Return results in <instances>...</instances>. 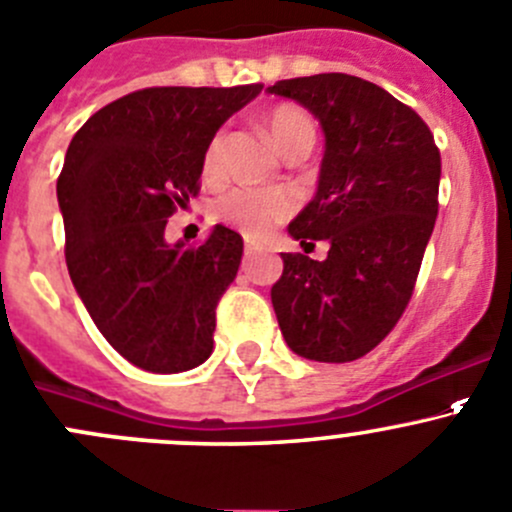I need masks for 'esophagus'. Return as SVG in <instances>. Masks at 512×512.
Instances as JSON below:
<instances>
[{"label": "esophagus", "mask_w": 512, "mask_h": 512, "mask_svg": "<svg viewBox=\"0 0 512 512\" xmlns=\"http://www.w3.org/2000/svg\"><path fill=\"white\" fill-rule=\"evenodd\" d=\"M245 250L247 252H257V250H265V245H260V242H255V240H250V237H247V240H245Z\"/></svg>", "instance_id": "esophagus-1"}]
</instances>
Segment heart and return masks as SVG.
<instances>
[{
  "label": "heart",
  "mask_w": 512,
  "mask_h": 512,
  "mask_svg": "<svg viewBox=\"0 0 512 512\" xmlns=\"http://www.w3.org/2000/svg\"><path fill=\"white\" fill-rule=\"evenodd\" d=\"M267 132L277 150H285L295 140H315L312 119L302 109L282 104L267 114ZM222 155H225V132H215L210 137L202 155V172L207 177H220ZM217 212L225 222L237 227L250 237H262L295 212V197L277 187H235L225 192L217 202Z\"/></svg>",
  "instance_id": "b5f03b06"
}]
</instances>
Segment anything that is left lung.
Instances as JSON below:
<instances>
[{"instance_id": "obj_1", "label": "left lung", "mask_w": 512, "mask_h": 512, "mask_svg": "<svg viewBox=\"0 0 512 512\" xmlns=\"http://www.w3.org/2000/svg\"><path fill=\"white\" fill-rule=\"evenodd\" d=\"M267 92L310 109L325 135L317 192L287 232L305 252L312 240L330 250L322 262L282 252L270 292L282 337L307 360H357L413 297L438 217L440 152L420 114L367 79L312 74Z\"/></svg>"}]
</instances>
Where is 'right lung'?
I'll return each mask as SVG.
<instances>
[{
	"instance_id": "add662e5",
	"label": "right lung",
	"mask_w": 512,
	"mask_h": 512,
	"mask_svg": "<svg viewBox=\"0 0 512 512\" xmlns=\"http://www.w3.org/2000/svg\"><path fill=\"white\" fill-rule=\"evenodd\" d=\"M260 92L140 89L94 112L69 142L57 180L69 277L104 340L142 370L185 372L212 355L242 237L217 225L185 247L170 245L165 227L200 192L210 137Z\"/></svg>"
}]
</instances>
